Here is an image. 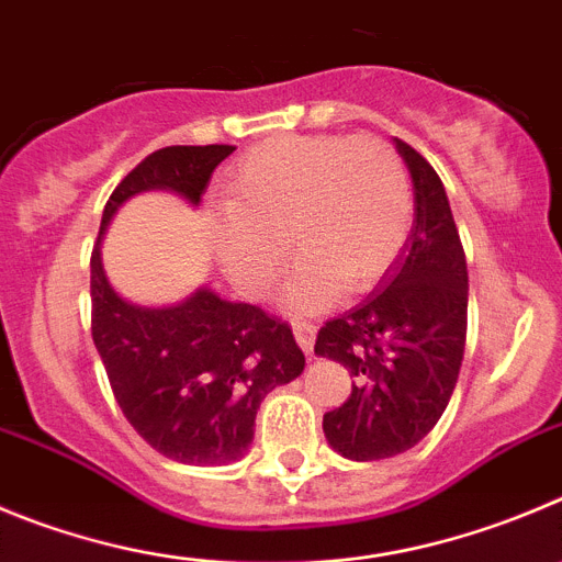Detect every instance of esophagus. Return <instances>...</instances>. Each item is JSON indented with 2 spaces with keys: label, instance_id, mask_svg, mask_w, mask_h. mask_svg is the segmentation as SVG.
<instances>
[{
  "label": "esophagus",
  "instance_id": "34e87169",
  "mask_svg": "<svg viewBox=\"0 0 562 562\" xmlns=\"http://www.w3.org/2000/svg\"><path fill=\"white\" fill-rule=\"evenodd\" d=\"M293 338L302 346V352L313 355V344H316V324L311 322H293Z\"/></svg>",
  "mask_w": 562,
  "mask_h": 562
}]
</instances>
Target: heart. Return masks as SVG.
I'll return each instance as SVG.
<instances>
[{
	"label": "heart",
	"mask_w": 562,
	"mask_h": 562,
	"mask_svg": "<svg viewBox=\"0 0 562 562\" xmlns=\"http://www.w3.org/2000/svg\"><path fill=\"white\" fill-rule=\"evenodd\" d=\"M413 218L405 162L376 135H274L227 175L210 204L218 263L246 296H266L288 240L302 257L288 285L293 311H318L340 293H366L387 274Z\"/></svg>",
	"instance_id": "1"
}]
</instances>
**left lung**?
<instances>
[{
  "mask_svg": "<svg viewBox=\"0 0 562 562\" xmlns=\"http://www.w3.org/2000/svg\"><path fill=\"white\" fill-rule=\"evenodd\" d=\"M413 177V229L380 291L324 324L316 355L344 366L352 396L324 413L329 447L349 460L413 449L447 411L458 385L469 316V269L443 182L393 138Z\"/></svg>",
  "mask_w": 562,
  "mask_h": 562,
  "instance_id": "8db88e82",
  "label": "left lung"
}]
</instances>
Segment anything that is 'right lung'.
<instances>
[{"instance_id":"right-lung-1","label":"right lung","mask_w":562,"mask_h":562,"mask_svg":"<svg viewBox=\"0 0 562 562\" xmlns=\"http://www.w3.org/2000/svg\"><path fill=\"white\" fill-rule=\"evenodd\" d=\"M235 146H166L140 160L102 213L144 191L202 202L210 175ZM91 335L113 396L135 432L177 463L227 465L249 452L266 393L296 380L305 355L282 318L210 288L171 307H140L110 285L99 240L91 255Z\"/></svg>"}]
</instances>
